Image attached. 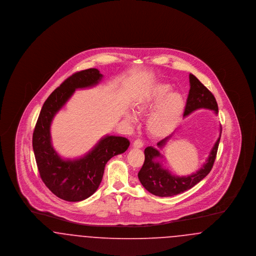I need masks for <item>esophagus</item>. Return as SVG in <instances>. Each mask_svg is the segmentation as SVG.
Here are the masks:
<instances>
[{
    "label": "esophagus",
    "instance_id": "1",
    "mask_svg": "<svg viewBox=\"0 0 256 256\" xmlns=\"http://www.w3.org/2000/svg\"><path fill=\"white\" fill-rule=\"evenodd\" d=\"M132 146H134L135 148H143V146H144V143H143L142 140L137 139V140L134 141Z\"/></svg>",
    "mask_w": 256,
    "mask_h": 256
}]
</instances>
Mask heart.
Listing matches in <instances>:
<instances>
[{
	"label": "heart",
	"mask_w": 256,
	"mask_h": 256,
	"mask_svg": "<svg viewBox=\"0 0 256 256\" xmlns=\"http://www.w3.org/2000/svg\"><path fill=\"white\" fill-rule=\"evenodd\" d=\"M172 87L166 82H158L150 86L145 94L139 98L136 108L141 114L150 112L146 119L148 134L154 138H163L176 128L185 110V100L178 92H172ZM126 119L135 122L136 114L130 112Z\"/></svg>",
	"instance_id": "obj_1"
}]
</instances>
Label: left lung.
<instances>
[{
  "mask_svg": "<svg viewBox=\"0 0 256 256\" xmlns=\"http://www.w3.org/2000/svg\"><path fill=\"white\" fill-rule=\"evenodd\" d=\"M189 82L190 90L183 116L186 117L192 112L200 108L213 110L218 114V104L214 95L192 74H189ZM220 134L222 126L220 128L219 138L212 148L206 163L200 170L187 176L172 174L169 170L162 167V163L158 161V159L163 158V156L158 150L154 146H148L144 152V164L138 172L140 182L150 193L158 196H172L191 189L196 184L204 180L212 169L217 156ZM170 137L172 135L158 142V146L159 148L165 146Z\"/></svg>",
  "mask_w": 256,
  "mask_h": 256,
  "instance_id": "left-lung-1",
  "label": "left lung"
}]
</instances>
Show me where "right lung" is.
Segmentation results:
<instances>
[{
  "label": "right lung",
  "instance_id": "obj_1",
  "mask_svg": "<svg viewBox=\"0 0 256 256\" xmlns=\"http://www.w3.org/2000/svg\"><path fill=\"white\" fill-rule=\"evenodd\" d=\"M102 74L95 68L76 72L65 80L44 102L32 135V148L40 178L52 193L67 202H80L97 191L106 164L124 152L130 141L106 135L84 158L63 159L52 145L50 124L76 89L97 86Z\"/></svg>",
  "mask_w": 256,
  "mask_h": 256
}]
</instances>
